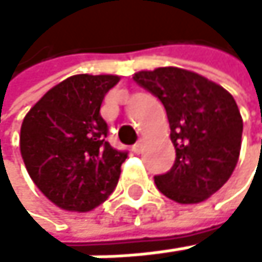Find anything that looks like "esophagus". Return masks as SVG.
Returning a JSON list of instances; mask_svg holds the SVG:
<instances>
[{"mask_svg": "<svg viewBox=\"0 0 262 262\" xmlns=\"http://www.w3.org/2000/svg\"><path fill=\"white\" fill-rule=\"evenodd\" d=\"M143 144H144V141L143 140H138L134 146H132V150L135 154H140L141 152V149H143Z\"/></svg>", "mask_w": 262, "mask_h": 262, "instance_id": "1", "label": "esophagus"}]
</instances>
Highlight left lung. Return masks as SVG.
<instances>
[{
    "label": "left lung",
    "instance_id": "1",
    "mask_svg": "<svg viewBox=\"0 0 262 262\" xmlns=\"http://www.w3.org/2000/svg\"><path fill=\"white\" fill-rule=\"evenodd\" d=\"M134 80L165 106L176 160L156 176L160 192L181 204L214 195L239 160L242 116L234 97L220 84L179 67L141 70Z\"/></svg>",
    "mask_w": 262,
    "mask_h": 262
}]
</instances>
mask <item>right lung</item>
I'll list each match as a JSON object with an SVG mask.
<instances>
[{
	"label": "right lung",
	"mask_w": 262,
	"mask_h": 262,
	"mask_svg": "<svg viewBox=\"0 0 262 262\" xmlns=\"http://www.w3.org/2000/svg\"><path fill=\"white\" fill-rule=\"evenodd\" d=\"M118 81V75L69 77L23 119L25 166L40 192L64 210H93L116 188L127 152L106 141L100 105Z\"/></svg>",
	"instance_id": "right-lung-1"
}]
</instances>
